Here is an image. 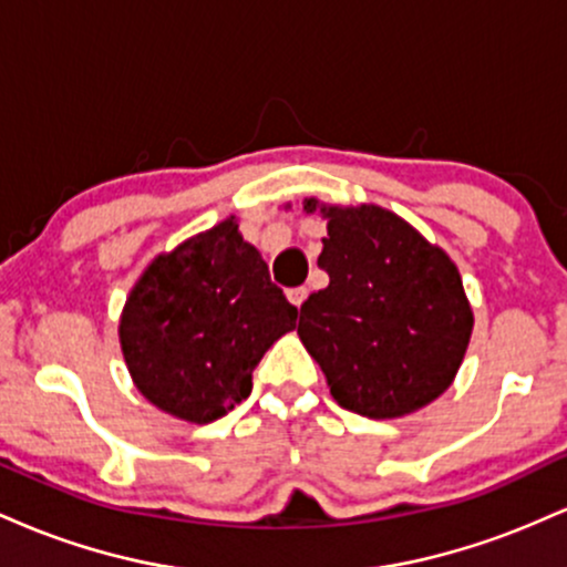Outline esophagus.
<instances>
[{"instance_id":"34e87169","label":"esophagus","mask_w":567,"mask_h":567,"mask_svg":"<svg viewBox=\"0 0 567 567\" xmlns=\"http://www.w3.org/2000/svg\"><path fill=\"white\" fill-rule=\"evenodd\" d=\"M306 296H309V290L306 288H292L288 290V301L296 306V309H301V303L306 301Z\"/></svg>"}]
</instances>
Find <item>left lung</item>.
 Instances as JSON below:
<instances>
[{
	"instance_id": "1",
	"label": "left lung",
	"mask_w": 567,
	"mask_h": 567,
	"mask_svg": "<svg viewBox=\"0 0 567 567\" xmlns=\"http://www.w3.org/2000/svg\"><path fill=\"white\" fill-rule=\"evenodd\" d=\"M328 218L317 258L330 285L301 306L298 336L341 408L400 419L451 386L474 315L445 250L379 205L303 199Z\"/></svg>"
}]
</instances>
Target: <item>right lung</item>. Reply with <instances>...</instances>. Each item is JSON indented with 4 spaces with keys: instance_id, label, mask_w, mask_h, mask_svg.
Instances as JSON below:
<instances>
[{
    "instance_id": "1",
    "label": "right lung",
    "mask_w": 567,
    "mask_h": 567,
    "mask_svg": "<svg viewBox=\"0 0 567 567\" xmlns=\"http://www.w3.org/2000/svg\"><path fill=\"white\" fill-rule=\"evenodd\" d=\"M296 317L231 216L146 266L122 309L120 343L152 405L210 424L250 394L252 370Z\"/></svg>"
}]
</instances>
